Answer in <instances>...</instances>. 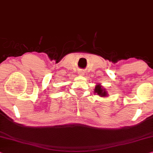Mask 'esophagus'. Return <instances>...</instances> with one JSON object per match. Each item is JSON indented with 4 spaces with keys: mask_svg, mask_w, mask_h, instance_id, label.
Wrapping results in <instances>:
<instances>
[{
    "mask_svg": "<svg viewBox=\"0 0 153 153\" xmlns=\"http://www.w3.org/2000/svg\"><path fill=\"white\" fill-rule=\"evenodd\" d=\"M79 74H80V75H83L84 73H83V72H81H81H79Z\"/></svg>",
    "mask_w": 153,
    "mask_h": 153,
    "instance_id": "obj_1",
    "label": "esophagus"
}]
</instances>
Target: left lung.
Returning <instances> with one entry per match:
<instances>
[{
    "label": "left lung",
    "instance_id": "8db88e82",
    "mask_svg": "<svg viewBox=\"0 0 153 153\" xmlns=\"http://www.w3.org/2000/svg\"><path fill=\"white\" fill-rule=\"evenodd\" d=\"M94 92L95 94H97V95H99V96L101 97H108L107 90H106L105 88H103V86L99 83H97V85L94 88Z\"/></svg>",
    "mask_w": 153,
    "mask_h": 153
}]
</instances>
